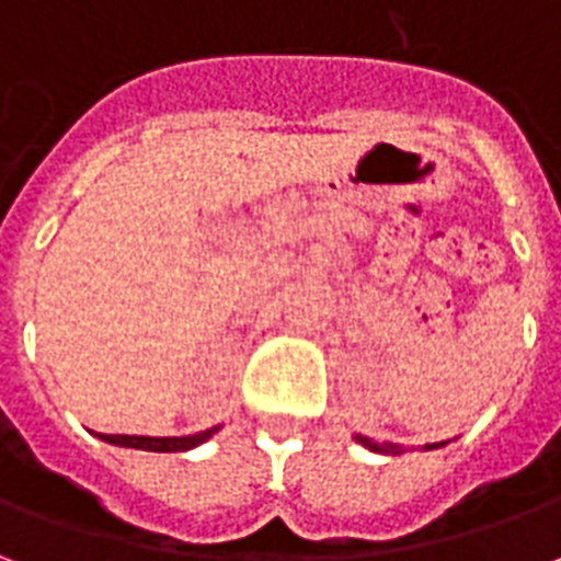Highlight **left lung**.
<instances>
[{"mask_svg": "<svg viewBox=\"0 0 561 561\" xmlns=\"http://www.w3.org/2000/svg\"><path fill=\"white\" fill-rule=\"evenodd\" d=\"M354 438H357V442H360L364 447H369V450H378V454H400V450H397L393 445H376V442H373V438H366V435H354ZM442 445H447V442H435V445H426V450H433V447H442Z\"/></svg>", "mask_w": 561, "mask_h": 561, "instance_id": "obj_1", "label": "left lung"}]
</instances>
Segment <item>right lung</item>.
Here are the masks:
<instances>
[{
    "label": "right lung",
    "mask_w": 561,
    "mask_h": 561,
    "mask_svg": "<svg viewBox=\"0 0 561 561\" xmlns=\"http://www.w3.org/2000/svg\"><path fill=\"white\" fill-rule=\"evenodd\" d=\"M219 433V426H213V430H204V433L195 435H171V438H152V435H107L99 433V438L104 442H111V445L119 447H138V450H156V454H173V450H192V447L204 445L209 435Z\"/></svg>",
    "instance_id": "add662e5"
}]
</instances>
